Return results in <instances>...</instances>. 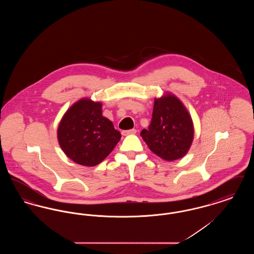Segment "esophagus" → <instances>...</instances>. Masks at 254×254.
Returning <instances> with one entry per match:
<instances>
[{"label":"esophagus","mask_w":254,"mask_h":254,"mask_svg":"<svg viewBox=\"0 0 254 254\" xmlns=\"http://www.w3.org/2000/svg\"><path fill=\"white\" fill-rule=\"evenodd\" d=\"M136 132H137V130L133 128V129H129V130H123V131H122V135H123V136H127V135L135 134Z\"/></svg>","instance_id":"esophagus-1"}]
</instances>
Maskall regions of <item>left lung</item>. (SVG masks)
<instances>
[{
  "mask_svg": "<svg viewBox=\"0 0 254 254\" xmlns=\"http://www.w3.org/2000/svg\"><path fill=\"white\" fill-rule=\"evenodd\" d=\"M193 124L181 101L172 94L154 100L152 119L141 136L159 157L173 161L184 157L193 140Z\"/></svg>",
  "mask_w": 254,
  "mask_h": 254,
  "instance_id": "left-lung-1",
  "label": "left lung"
}]
</instances>
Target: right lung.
<instances>
[{
  "instance_id": "obj_1",
  "label": "right lung",
  "mask_w": 254,
  "mask_h": 254,
  "mask_svg": "<svg viewBox=\"0 0 254 254\" xmlns=\"http://www.w3.org/2000/svg\"><path fill=\"white\" fill-rule=\"evenodd\" d=\"M121 139L112 122L102 115V104L89 99L76 102L62 118L58 141L75 163L93 167L113 150Z\"/></svg>"
}]
</instances>
